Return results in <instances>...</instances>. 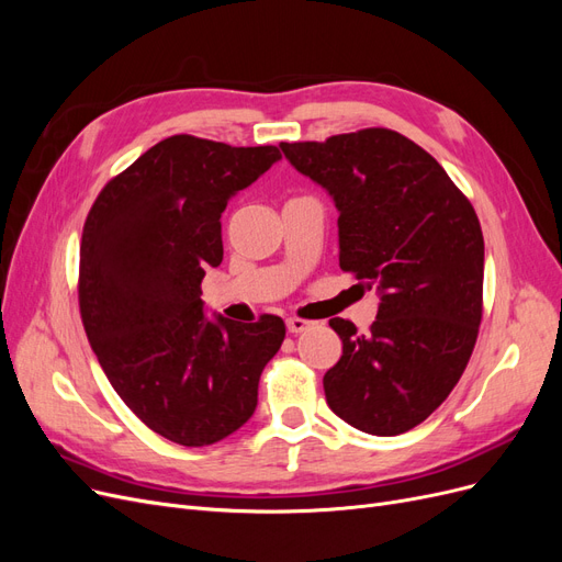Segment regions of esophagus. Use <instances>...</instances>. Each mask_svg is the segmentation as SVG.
<instances>
[{"instance_id": "esophagus-1", "label": "esophagus", "mask_w": 562, "mask_h": 562, "mask_svg": "<svg viewBox=\"0 0 562 562\" xmlns=\"http://www.w3.org/2000/svg\"><path fill=\"white\" fill-rule=\"evenodd\" d=\"M285 328H288V333H293V335H297V333H304V330H310V328H312V321H304V318L291 316V318H285Z\"/></svg>"}]
</instances>
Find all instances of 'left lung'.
Masks as SVG:
<instances>
[{"mask_svg": "<svg viewBox=\"0 0 562 562\" xmlns=\"http://www.w3.org/2000/svg\"><path fill=\"white\" fill-rule=\"evenodd\" d=\"M281 149L335 201L339 267L380 293L370 333L330 318L342 339V356L323 378L330 411L372 436L411 431L450 396L479 337V215L443 166L396 131L363 128Z\"/></svg>", "mask_w": 562, "mask_h": 562, "instance_id": "1", "label": "left lung"}]
</instances>
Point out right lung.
Listing matches in <instances>:
<instances>
[{"label":"right lung","instance_id":"obj_1","mask_svg":"<svg viewBox=\"0 0 562 562\" xmlns=\"http://www.w3.org/2000/svg\"><path fill=\"white\" fill-rule=\"evenodd\" d=\"M279 159L274 145L171 135L112 178L83 223V330L116 394L178 446L244 427L285 337L279 316L209 318L201 300L206 269L223 262L227 201Z\"/></svg>","mask_w":562,"mask_h":562}]
</instances>
